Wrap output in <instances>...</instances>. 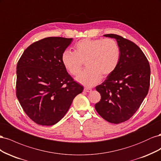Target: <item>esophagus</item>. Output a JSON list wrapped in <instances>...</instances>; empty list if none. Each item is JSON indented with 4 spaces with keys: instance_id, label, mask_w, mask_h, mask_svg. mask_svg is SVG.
Listing matches in <instances>:
<instances>
[{
    "instance_id": "34e87169",
    "label": "esophagus",
    "mask_w": 161,
    "mask_h": 161,
    "mask_svg": "<svg viewBox=\"0 0 161 161\" xmlns=\"http://www.w3.org/2000/svg\"><path fill=\"white\" fill-rule=\"evenodd\" d=\"M84 91L85 92H91L92 89L91 88H88V87H85V88L84 89Z\"/></svg>"
}]
</instances>
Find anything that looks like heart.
<instances>
[{
  "mask_svg": "<svg viewBox=\"0 0 161 161\" xmlns=\"http://www.w3.org/2000/svg\"><path fill=\"white\" fill-rule=\"evenodd\" d=\"M121 57L120 47L115 40L83 39L77 42L74 52L64 50L61 60L66 70L72 76L79 75L85 62L87 69L77 80L87 86H94L103 77L111 75L118 67Z\"/></svg>",
  "mask_w": 161,
  "mask_h": 161,
  "instance_id": "1",
  "label": "heart"
}]
</instances>
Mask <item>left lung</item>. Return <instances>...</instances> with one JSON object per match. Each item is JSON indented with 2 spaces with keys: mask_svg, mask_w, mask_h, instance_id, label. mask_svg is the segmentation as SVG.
<instances>
[{
  "mask_svg": "<svg viewBox=\"0 0 161 161\" xmlns=\"http://www.w3.org/2000/svg\"><path fill=\"white\" fill-rule=\"evenodd\" d=\"M104 36L115 39L121 57L115 70L96 86L101 99L95 108L104 119L118 124L131 118L147 95L150 68L144 53L133 42L116 34Z\"/></svg>",
  "mask_w": 161,
  "mask_h": 161,
  "instance_id": "8db88e82",
  "label": "left lung"
}]
</instances>
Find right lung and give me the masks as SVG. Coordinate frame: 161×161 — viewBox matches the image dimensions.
<instances>
[{
    "label": "right lung",
    "instance_id": "right-lung-1",
    "mask_svg": "<svg viewBox=\"0 0 161 161\" xmlns=\"http://www.w3.org/2000/svg\"><path fill=\"white\" fill-rule=\"evenodd\" d=\"M72 40L61 37L42 39L27 47L17 62V97L25 113L39 125L58 123L83 91L61 60Z\"/></svg>",
    "mask_w": 161,
    "mask_h": 161
}]
</instances>
